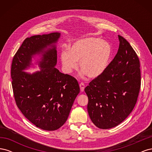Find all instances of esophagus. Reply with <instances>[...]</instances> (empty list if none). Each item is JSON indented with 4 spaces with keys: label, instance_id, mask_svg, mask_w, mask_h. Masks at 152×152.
Listing matches in <instances>:
<instances>
[{
    "label": "esophagus",
    "instance_id": "34e87169",
    "mask_svg": "<svg viewBox=\"0 0 152 152\" xmlns=\"http://www.w3.org/2000/svg\"><path fill=\"white\" fill-rule=\"evenodd\" d=\"M79 86H80V91H81V92H84V89H85V85H84L83 83H80V84H79Z\"/></svg>",
    "mask_w": 152,
    "mask_h": 152
}]
</instances>
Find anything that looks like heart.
I'll list each match as a JSON object with an SVG mask.
<instances>
[{
  "label": "heart",
  "mask_w": 152,
  "mask_h": 152,
  "mask_svg": "<svg viewBox=\"0 0 152 152\" xmlns=\"http://www.w3.org/2000/svg\"><path fill=\"white\" fill-rule=\"evenodd\" d=\"M112 54V46L98 37H87L77 40L69 49L62 50L60 61L63 72L70 74L77 68L79 62L80 75L96 79L107 70Z\"/></svg>",
  "instance_id": "1"
}]
</instances>
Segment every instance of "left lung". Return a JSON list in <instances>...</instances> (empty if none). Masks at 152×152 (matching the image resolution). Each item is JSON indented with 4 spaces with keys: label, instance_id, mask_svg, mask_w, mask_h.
I'll return each instance as SVG.
<instances>
[{
    "label": "left lung",
    "instance_id": "left-lung-1",
    "mask_svg": "<svg viewBox=\"0 0 152 152\" xmlns=\"http://www.w3.org/2000/svg\"><path fill=\"white\" fill-rule=\"evenodd\" d=\"M116 56L102 75L92 80L84 91L88 97L87 112L99 129L115 127L134 108L141 86L139 58L130 44L118 35Z\"/></svg>",
    "mask_w": 152,
    "mask_h": 152
}]
</instances>
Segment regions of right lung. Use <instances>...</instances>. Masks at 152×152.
I'll return each mask as SVG.
<instances>
[{
  "mask_svg": "<svg viewBox=\"0 0 152 152\" xmlns=\"http://www.w3.org/2000/svg\"><path fill=\"white\" fill-rule=\"evenodd\" d=\"M61 33L26 38L13 58L12 86L16 104L37 127L55 131L65 124L80 93L77 80L61 73L57 64L56 44ZM41 70L31 74L30 68Z\"/></svg>",
  "mask_w": 152,
  "mask_h": 152,
  "instance_id": "right-lung-1",
  "label": "right lung"
}]
</instances>
